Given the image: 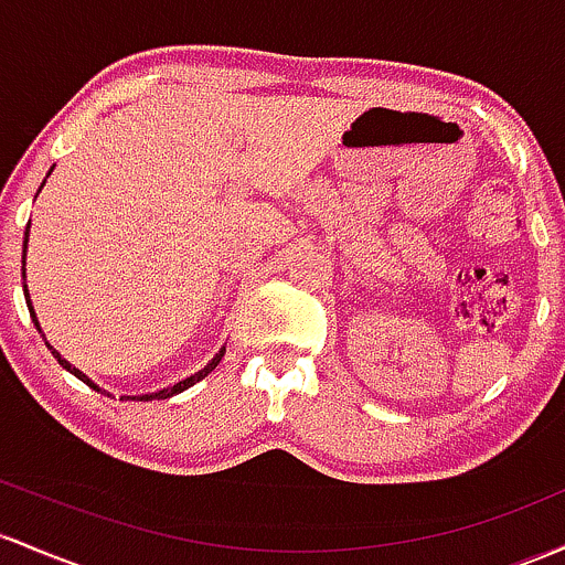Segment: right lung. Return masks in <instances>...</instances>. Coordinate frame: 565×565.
Segmentation results:
<instances>
[{"instance_id":"obj_1","label":"right lung","mask_w":565,"mask_h":565,"mask_svg":"<svg viewBox=\"0 0 565 565\" xmlns=\"http://www.w3.org/2000/svg\"><path fill=\"white\" fill-rule=\"evenodd\" d=\"M50 173H53V168H50ZM50 173H47V175H50ZM44 181H47V179H44ZM44 181H42V186H44ZM42 186H40V192H42ZM29 224H31V221H29ZM26 248H29V226H26V237H23V269H21L23 280H26ZM23 296H26V303H29V312H31V320H34L36 331H40V333H42V339H44V331H42L40 320H36V312H34V307H31V296H29V288H26V282H23ZM44 344H47V350H50V352H53V358H55V360H58V363H61L63 367H66V371H68V373H74V376H77V379H79V382H85L87 386H93V390H95V392H104V390H100V386H98V384H95V382H93V379H90V376H85V373H82V371H79V367H74L72 363H68V360H66V358H61V352H58V350H53V347H50V341H47V339H44ZM224 352H226V347H221V350L213 354V360H211V363H207L205 367H200V371H198V373H192V376H186V379H183V382H179V384H170V386H164V390H157V392H146V395H128V397H130V401H168V397L179 395V392H183V390H189V386H194V384H198V382H202V379H205V376H207V373H211V371H213V367L221 363V358H224Z\"/></svg>"}]
</instances>
